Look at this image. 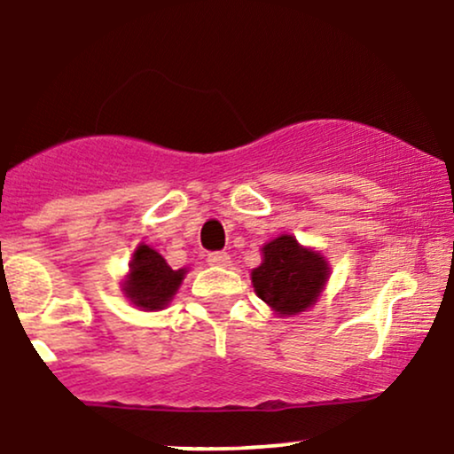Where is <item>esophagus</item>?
<instances>
[{
	"label": "esophagus",
	"instance_id": "34e87169",
	"mask_svg": "<svg viewBox=\"0 0 454 454\" xmlns=\"http://www.w3.org/2000/svg\"><path fill=\"white\" fill-rule=\"evenodd\" d=\"M207 262L211 265H217V268H228V265H231V255H228L226 251H215V253H209Z\"/></svg>",
	"mask_w": 454,
	"mask_h": 454
}]
</instances>
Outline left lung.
<instances>
[{
    "label": "left lung",
    "mask_w": 454,
    "mask_h": 454,
    "mask_svg": "<svg viewBox=\"0 0 454 454\" xmlns=\"http://www.w3.org/2000/svg\"><path fill=\"white\" fill-rule=\"evenodd\" d=\"M330 263L293 234H280L262 247V263L251 270L255 294L278 317L311 309L330 280Z\"/></svg>",
    "instance_id": "obj_1"
}]
</instances>
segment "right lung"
Masks as SVG:
<instances>
[{
	"label": "right lung",
	"instance_id": "1",
	"mask_svg": "<svg viewBox=\"0 0 454 454\" xmlns=\"http://www.w3.org/2000/svg\"><path fill=\"white\" fill-rule=\"evenodd\" d=\"M189 268L172 270L161 253L138 243L132 251L129 271L120 282L126 301L141 311H161L172 303Z\"/></svg>",
	"mask_w": 454,
	"mask_h": 454
}]
</instances>
